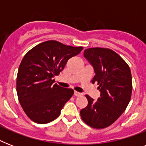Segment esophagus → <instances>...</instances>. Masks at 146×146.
<instances>
[{"mask_svg": "<svg viewBox=\"0 0 146 146\" xmlns=\"http://www.w3.org/2000/svg\"><path fill=\"white\" fill-rule=\"evenodd\" d=\"M74 96H76V97H78V96H82V93H81V92H79L75 91L74 92Z\"/></svg>", "mask_w": 146, "mask_h": 146, "instance_id": "esophagus-1", "label": "esophagus"}]
</instances>
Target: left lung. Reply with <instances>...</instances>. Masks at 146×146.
<instances>
[{"mask_svg":"<svg viewBox=\"0 0 146 146\" xmlns=\"http://www.w3.org/2000/svg\"><path fill=\"white\" fill-rule=\"evenodd\" d=\"M84 57L93 66L96 75L92 82L99 86L101 95L97 102L86 95L88 105L80 111V115L89 127L103 129L115 122L129 104L131 71L124 60L109 48L86 49Z\"/></svg>","mask_w":146,"mask_h":146,"instance_id":"left-lung-1","label":"left lung"}]
</instances>
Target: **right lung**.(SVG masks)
Wrapping results in <instances>:
<instances>
[{"mask_svg": "<svg viewBox=\"0 0 146 146\" xmlns=\"http://www.w3.org/2000/svg\"><path fill=\"white\" fill-rule=\"evenodd\" d=\"M82 49L50 40L38 44L24 56L17 73V92L22 108L33 121L48 123L60 115L74 91L54 83V77Z\"/></svg>", "mask_w": 146, "mask_h": 146, "instance_id": "add662e5", "label": "right lung"}]
</instances>
